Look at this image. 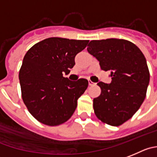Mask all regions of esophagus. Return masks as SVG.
Masks as SVG:
<instances>
[{"label": "esophagus", "mask_w": 157, "mask_h": 157, "mask_svg": "<svg viewBox=\"0 0 157 157\" xmlns=\"http://www.w3.org/2000/svg\"><path fill=\"white\" fill-rule=\"evenodd\" d=\"M88 83H89V85H90V86H92V85H94V82H92L91 80H88Z\"/></svg>", "instance_id": "34e87169"}]
</instances>
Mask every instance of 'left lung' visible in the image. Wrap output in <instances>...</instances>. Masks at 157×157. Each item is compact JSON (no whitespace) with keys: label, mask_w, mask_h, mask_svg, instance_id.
Wrapping results in <instances>:
<instances>
[{"label":"left lung","mask_w":157,"mask_h":157,"mask_svg":"<svg viewBox=\"0 0 157 157\" xmlns=\"http://www.w3.org/2000/svg\"><path fill=\"white\" fill-rule=\"evenodd\" d=\"M87 46L112 77L110 83H98L101 93L94 99V113L103 122L118 126L133 116L146 98L149 83L146 59L135 44L125 39L92 40Z\"/></svg>","instance_id":"left-lung-1"}]
</instances>
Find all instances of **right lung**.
Here are the masks:
<instances>
[{
  "label": "right lung",
  "instance_id": "1",
  "mask_svg": "<svg viewBox=\"0 0 157 157\" xmlns=\"http://www.w3.org/2000/svg\"><path fill=\"white\" fill-rule=\"evenodd\" d=\"M88 42L49 38L26 52L19 71L21 97L29 112L42 124L60 125L74 114L88 81L83 78L71 81L63 74L70 73L76 55Z\"/></svg>",
  "mask_w": 157,
  "mask_h": 157
}]
</instances>
